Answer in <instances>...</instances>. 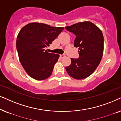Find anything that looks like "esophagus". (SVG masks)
<instances>
[{
	"mask_svg": "<svg viewBox=\"0 0 121 121\" xmlns=\"http://www.w3.org/2000/svg\"><path fill=\"white\" fill-rule=\"evenodd\" d=\"M65 56V54H62V55H60V57H61V59H62V58H64V57Z\"/></svg>",
	"mask_w": 121,
	"mask_h": 121,
	"instance_id": "1",
	"label": "esophagus"
}]
</instances>
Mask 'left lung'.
<instances>
[{"label": "left lung", "mask_w": 121, "mask_h": 121, "mask_svg": "<svg viewBox=\"0 0 121 121\" xmlns=\"http://www.w3.org/2000/svg\"><path fill=\"white\" fill-rule=\"evenodd\" d=\"M65 29L76 35L73 45L79 49V57L71 58V64L66 70L75 79H83L91 75L100 63L104 52L103 34L90 22H78Z\"/></svg>", "instance_id": "left-lung-1"}]
</instances>
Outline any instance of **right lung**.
<instances>
[{
	"mask_svg": "<svg viewBox=\"0 0 121 121\" xmlns=\"http://www.w3.org/2000/svg\"><path fill=\"white\" fill-rule=\"evenodd\" d=\"M63 27L32 22L24 26L17 39V49L24 70L32 78L43 80L50 77L59 55L49 53L47 48L63 31Z\"/></svg>",
	"mask_w": 121,
	"mask_h": 121,
	"instance_id": "right-lung-1",
	"label": "right lung"
}]
</instances>
